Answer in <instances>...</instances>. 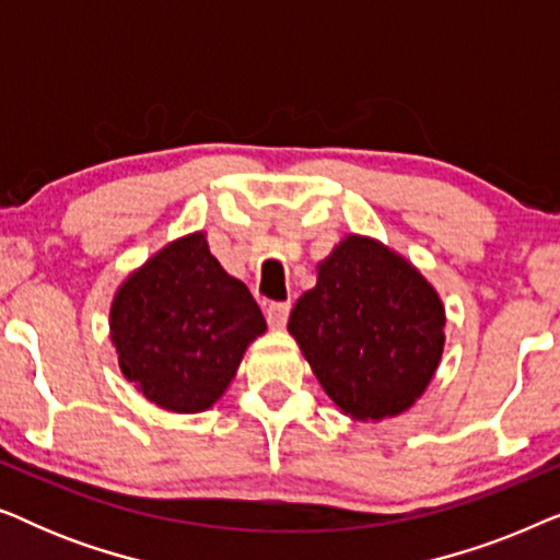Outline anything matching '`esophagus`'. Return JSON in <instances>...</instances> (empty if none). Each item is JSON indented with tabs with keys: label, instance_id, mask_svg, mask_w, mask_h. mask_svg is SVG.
Wrapping results in <instances>:
<instances>
[{
	"label": "esophagus",
	"instance_id": "esophagus-1",
	"mask_svg": "<svg viewBox=\"0 0 560 560\" xmlns=\"http://www.w3.org/2000/svg\"><path fill=\"white\" fill-rule=\"evenodd\" d=\"M265 313H267V324H270V328H282L288 324L290 303H270Z\"/></svg>",
	"mask_w": 560,
	"mask_h": 560
}]
</instances>
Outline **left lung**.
<instances>
[{
    "label": "left lung",
    "mask_w": 560,
    "mask_h": 560,
    "mask_svg": "<svg viewBox=\"0 0 560 560\" xmlns=\"http://www.w3.org/2000/svg\"><path fill=\"white\" fill-rule=\"evenodd\" d=\"M288 331L343 416L380 423L410 410L446 343V308L423 272L374 236L347 234L316 265Z\"/></svg>",
    "instance_id": "8db88e82"
}]
</instances>
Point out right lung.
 <instances>
[{"mask_svg":"<svg viewBox=\"0 0 560 560\" xmlns=\"http://www.w3.org/2000/svg\"><path fill=\"white\" fill-rule=\"evenodd\" d=\"M265 331L255 298L211 255L206 232L178 236L144 259L109 308L125 380L178 416L209 410Z\"/></svg>","mask_w":560,"mask_h":560,"instance_id":"obj_1","label":"right lung"}]
</instances>
